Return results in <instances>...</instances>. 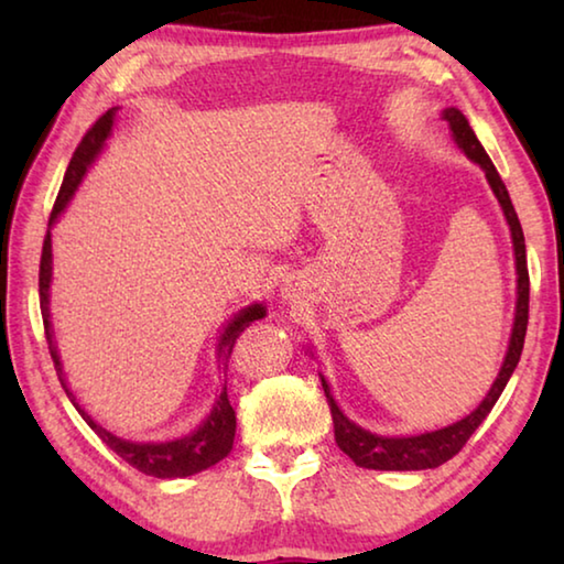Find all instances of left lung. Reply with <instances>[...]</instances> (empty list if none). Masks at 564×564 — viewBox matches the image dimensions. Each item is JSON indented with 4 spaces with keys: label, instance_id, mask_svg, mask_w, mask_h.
<instances>
[{
    "label": "left lung",
    "instance_id": "1",
    "mask_svg": "<svg viewBox=\"0 0 564 564\" xmlns=\"http://www.w3.org/2000/svg\"><path fill=\"white\" fill-rule=\"evenodd\" d=\"M443 117L447 123H451L457 147H460L465 154L470 156L475 164H480V169L485 171V176H488L495 196H498V202L502 206L505 218H508V224H510L512 246H514V265H518V311H514V328H512L508 356H505L500 376L492 383L488 398H485L470 415L457 420V423L447 425V427H443V431H435V433L410 435V437H380V435L362 431V427L350 423V420L340 413V408L336 405V400H333V395H330L328 383L321 378L323 390H326V398H328V405H330L333 431H336L338 447L350 457L352 463L360 467H368V470H427V467L443 465L451 460L453 455L460 453L463 445L470 441V435L477 431V425L488 417L492 405L498 403V398L505 390V386H508L512 370L518 368L520 352L524 346V333H528L530 273H528V253H524V236H522L520 218H518V214H514L510 194L502 184L498 169H495L490 156L485 154V149L480 141H477L467 119L457 109H445Z\"/></svg>",
    "mask_w": 564,
    "mask_h": 564
}]
</instances>
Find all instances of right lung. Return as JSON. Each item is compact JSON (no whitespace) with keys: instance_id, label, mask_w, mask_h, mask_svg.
Here are the masks:
<instances>
[{"instance_id":"obj_1","label":"right lung","mask_w":564,"mask_h":564,"mask_svg":"<svg viewBox=\"0 0 564 564\" xmlns=\"http://www.w3.org/2000/svg\"><path fill=\"white\" fill-rule=\"evenodd\" d=\"M111 123H113V109L91 123L89 131L84 133L79 147H76L74 156L69 161V169H66L59 196H56L52 216H50V226L56 221V216L64 212V206L69 204L72 194L79 186V181L84 176V171L89 169L94 156L99 154L104 141L111 133ZM50 281H52V234L46 231L44 236V246H42V261H40V305H42V321H44V336L46 343H50V352L56 368V376H59L62 386L66 390V395L72 398L69 388H66V380L62 373V362L59 356H56V346H54V330H52V321H50ZM265 316V308L261 303L248 305L238 316L228 323L221 343H218V356H221L224 368H228V358H231L236 338L251 326L253 321H259ZM72 403L79 410L82 417L87 420L89 427L97 433L104 443H107L113 453H117L121 460H127L131 467H137L139 473L151 475V477H186V475H196L202 470H208L214 467L218 460L231 453L234 447V435H236V413L231 403H228L226 388L224 393L216 398L212 415L206 417V423L198 427L196 433H191L181 441H171V443H131V441H121V437L111 435L109 431H104L101 425L94 423V420L84 413L79 403L72 398Z\"/></svg>"}]
</instances>
